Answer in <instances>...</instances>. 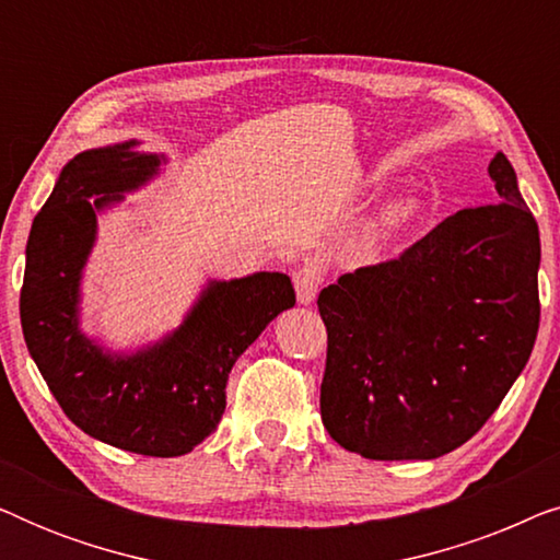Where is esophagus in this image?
Wrapping results in <instances>:
<instances>
[{
	"instance_id": "obj_1",
	"label": "esophagus",
	"mask_w": 560,
	"mask_h": 560,
	"mask_svg": "<svg viewBox=\"0 0 560 560\" xmlns=\"http://www.w3.org/2000/svg\"><path fill=\"white\" fill-rule=\"evenodd\" d=\"M320 282H324V275H320L318 267L303 265L301 270H295V275H293V285H295L298 301H301V303H311L313 298L318 295Z\"/></svg>"
}]
</instances>
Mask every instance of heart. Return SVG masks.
Returning <instances> with one entry per match:
<instances>
[{
  "mask_svg": "<svg viewBox=\"0 0 560 560\" xmlns=\"http://www.w3.org/2000/svg\"><path fill=\"white\" fill-rule=\"evenodd\" d=\"M416 213H418V203L412 201V198H397V201L389 203L387 209L380 213L374 229H377L380 234H393L397 229L408 226L410 221L416 219Z\"/></svg>",
  "mask_w": 560,
  "mask_h": 560,
  "instance_id": "heart-1",
  "label": "heart"
}]
</instances>
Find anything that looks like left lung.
Masks as SVG:
<instances>
[{
	"label": "left lung",
	"mask_w": 560,
	"mask_h": 560,
	"mask_svg": "<svg viewBox=\"0 0 560 560\" xmlns=\"http://www.w3.org/2000/svg\"><path fill=\"white\" fill-rule=\"evenodd\" d=\"M489 178L500 203L456 211L400 257L320 290V418L351 454H448L525 370L540 324L538 224L502 152Z\"/></svg>",
	"instance_id": "1"
}]
</instances>
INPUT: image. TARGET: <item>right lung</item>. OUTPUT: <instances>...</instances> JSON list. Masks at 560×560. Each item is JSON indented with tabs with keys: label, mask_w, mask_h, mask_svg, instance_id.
<instances>
[{
	"label": "right lung",
	"mask_w": 560,
	"mask_h": 560,
	"mask_svg": "<svg viewBox=\"0 0 560 560\" xmlns=\"http://www.w3.org/2000/svg\"><path fill=\"white\" fill-rule=\"evenodd\" d=\"M137 142L86 150L63 167L30 229L20 320L30 357L83 433L142 456H183L217 431L229 372L265 326L295 305L288 275L211 282L178 331L140 354H106L79 331V280L96 211L142 186L158 155Z\"/></svg>",
	"instance_id": "right-lung-1"
}]
</instances>
